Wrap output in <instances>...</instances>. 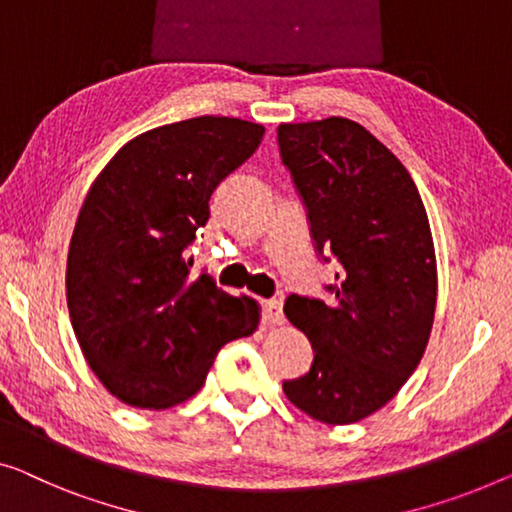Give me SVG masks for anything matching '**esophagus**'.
Wrapping results in <instances>:
<instances>
[{"mask_svg":"<svg viewBox=\"0 0 512 512\" xmlns=\"http://www.w3.org/2000/svg\"><path fill=\"white\" fill-rule=\"evenodd\" d=\"M262 322L264 324H280L282 322V303L276 299L262 301Z\"/></svg>","mask_w":512,"mask_h":512,"instance_id":"34e87169","label":"esophagus"}]
</instances>
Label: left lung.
I'll list each match as a JSON object with an SVG mask.
<instances>
[{
	"instance_id": "obj_1",
	"label": "left lung",
	"mask_w": 512,
	"mask_h": 512,
	"mask_svg": "<svg viewBox=\"0 0 512 512\" xmlns=\"http://www.w3.org/2000/svg\"><path fill=\"white\" fill-rule=\"evenodd\" d=\"M278 149L317 257L340 266L324 299L287 296L285 315L315 358L282 391L317 421L356 423L423 358L437 303L430 223L407 167L352 119L280 124Z\"/></svg>"
}]
</instances>
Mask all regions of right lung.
<instances>
[{"mask_svg": "<svg viewBox=\"0 0 512 512\" xmlns=\"http://www.w3.org/2000/svg\"><path fill=\"white\" fill-rule=\"evenodd\" d=\"M264 128L195 117L142 133L98 174L75 223L66 301L89 368L121 402L167 409L200 391L227 342L257 329V303L190 278L186 248L225 177Z\"/></svg>", "mask_w": 512, "mask_h": 512, "instance_id": "obj_1", "label": "right lung"}]
</instances>
